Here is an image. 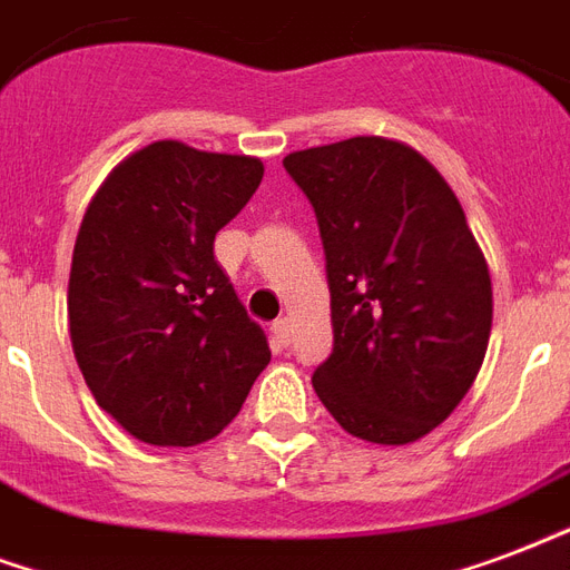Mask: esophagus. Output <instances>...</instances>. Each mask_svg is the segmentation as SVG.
Here are the masks:
<instances>
[{"label":"esophagus","instance_id":"34e87169","mask_svg":"<svg viewBox=\"0 0 570 570\" xmlns=\"http://www.w3.org/2000/svg\"><path fill=\"white\" fill-rule=\"evenodd\" d=\"M272 332H275V337H277V343H289V337H293V320H289V316H281V320H277L275 325H272Z\"/></svg>","mask_w":570,"mask_h":570}]
</instances>
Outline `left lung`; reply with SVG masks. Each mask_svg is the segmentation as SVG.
I'll return each mask as SVG.
<instances>
[{
	"label": "left lung",
	"mask_w": 570,
	"mask_h": 570,
	"mask_svg": "<svg viewBox=\"0 0 570 570\" xmlns=\"http://www.w3.org/2000/svg\"><path fill=\"white\" fill-rule=\"evenodd\" d=\"M320 220L334 350L314 391L346 433L410 445L472 389L493 325L484 250L421 151L350 137L284 158Z\"/></svg>",
	"instance_id": "left-lung-1"
}]
</instances>
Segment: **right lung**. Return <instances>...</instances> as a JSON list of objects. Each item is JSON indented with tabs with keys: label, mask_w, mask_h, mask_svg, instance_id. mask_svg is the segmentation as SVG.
<instances>
[{
	"label": "right lung",
	"mask_w": 570,
	"mask_h": 570,
	"mask_svg": "<svg viewBox=\"0 0 570 570\" xmlns=\"http://www.w3.org/2000/svg\"><path fill=\"white\" fill-rule=\"evenodd\" d=\"M263 173L250 155L158 140L116 164L82 215L68 277L73 358L134 440H215L272 362L212 250Z\"/></svg>",
	"instance_id": "add662e5"
}]
</instances>
